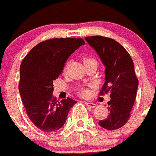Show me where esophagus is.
<instances>
[{"label": "esophagus", "instance_id": "obj_1", "mask_svg": "<svg viewBox=\"0 0 156 156\" xmlns=\"http://www.w3.org/2000/svg\"><path fill=\"white\" fill-rule=\"evenodd\" d=\"M85 105L91 108H95L96 106H97V105L94 104V103L93 102H91V101H87V102H85Z\"/></svg>", "mask_w": 156, "mask_h": 156}]
</instances>
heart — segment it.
Instances as JSON below:
<instances>
[{
	"label": "heart",
	"instance_id": "b5f03b06",
	"mask_svg": "<svg viewBox=\"0 0 156 156\" xmlns=\"http://www.w3.org/2000/svg\"><path fill=\"white\" fill-rule=\"evenodd\" d=\"M83 62H84V65H85V64L90 63V62H96V61L94 58H92V57H85L84 59H83ZM81 94H82L83 95H85V94H87V91L84 90V91H81Z\"/></svg>",
	"mask_w": 156,
	"mask_h": 156
}]
</instances>
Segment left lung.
I'll return each instance as SVG.
<instances>
[{
    "mask_svg": "<svg viewBox=\"0 0 156 156\" xmlns=\"http://www.w3.org/2000/svg\"><path fill=\"white\" fill-rule=\"evenodd\" d=\"M85 39L105 67V82L100 94L110 92L111 98L108 102L109 115L98 124L105 129L116 130L127 123L136 98L139 80L133 61L125 48L114 39L102 36Z\"/></svg>",
    "mask_w": 156,
    "mask_h": 156,
    "instance_id": "8db88e82",
    "label": "left lung"
}]
</instances>
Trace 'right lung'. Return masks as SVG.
<instances>
[{
	"mask_svg": "<svg viewBox=\"0 0 156 156\" xmlns=\"http://www.w3.org/2000/svg\"><path fill=\"white\" fill-rule=\"evenodd\" d=\"M82 44V38L49 39L34 46L21 62L19 92L27 116L40 130L50 132L61 129L77 102L71 98L60 101L54 97L53 81L70 55Z\"/></svg>",
	"mask_w": 156,
	"mask_h": 156,
	"instance_id": "1",
	"label": "right lung"
}]
</instances>
